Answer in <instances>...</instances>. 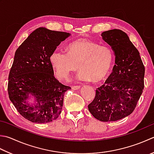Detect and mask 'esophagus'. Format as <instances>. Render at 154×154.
I'll list each match as a JSON object with an SVG mask.
<instances>
[{"label":"esophagus","mask_w":154,"mask_h":154,"mask_svg":"<svg viewBox=\"0 0 154 154\" xmlns=\"http://www.w3.org/2000/svg\"><path fill=\"white\" fill-rule=\"evenodd\" d=\"M72 89H74V90H77V89H79L81 88V86L80 85H73L72 86Z\"/></svg>","instance_id":"esophagus-1"}]
</instances>
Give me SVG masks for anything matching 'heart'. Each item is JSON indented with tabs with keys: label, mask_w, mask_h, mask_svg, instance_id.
<instances>
[{
	"label": "heart",
	"mask_w": 154,
	"mask_h": 154,
	"mask_svg": "<svg viewBox=\"0 0 154 154\" xmlns=\"http://www.w3.org/2000/svg\"><path fill=\"white\" fill-rule=\"evenodd\" d=\"M115 54L109 45H101L87 38H81L71 43L68 52L53 51L50 61L59 79L68 80L73 72L81 70L78 79L99 83L103 81L112 69Z\"/></svg>",
	"instance_id": "b5f03b06"
}]
</instances>
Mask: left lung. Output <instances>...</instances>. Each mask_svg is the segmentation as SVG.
<instances>
[{
  "mask_svg": "<svg viewBox=\"0 0 154 154\" xmlns=\"http://www.w3.org/2000/svg\"><path fill=\"white\" fill-rule=\"evenodd\" d=\"M101 36L115 53L116 65L105 83L96 89L88 109L99 121L115 122L134 111L144 88L145 67L125 32L112 29Z\"/></svg>",
  "mask_w": 154,
  "mask_h": 154,
  "instance_id": "obj_1",
  "label": "left lung"
}]
</instances>
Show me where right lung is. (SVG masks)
<instances>
[{
  "mask_svg": "<svg viewBox=\"0 0 154 154\" xmlns=\"http://www.w3.org/2000/svg\"><path fill=\"white\" fill-rule=\"evenodd\" d=\"M70 34L40 27L31 32L14 54L8 75L9 99L21 116L29 121L53 122L61 112L64 94L71 87L54 76L50 56ZM31 94L35 104L26 103Z\"/></svg>",
  "mask_w": 154,
  "mask_h": 154,
  "instance_id": "add662e5",
  "label": "right lung"
}]
</instances>
